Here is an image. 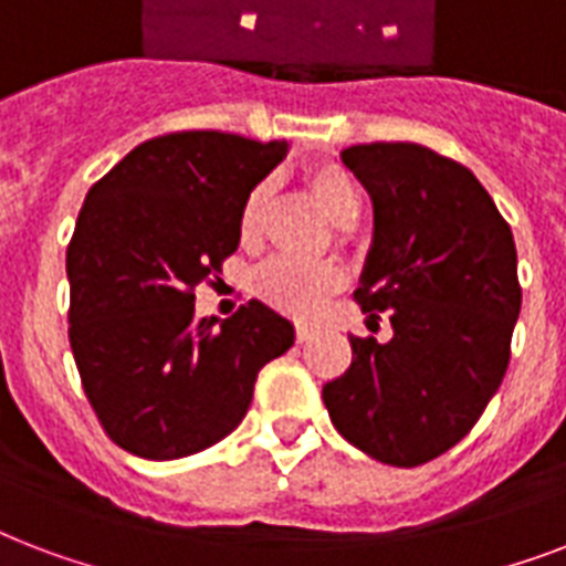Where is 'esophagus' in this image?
<instances>
[{"mask_svg": "<svg viewBox=\"0 0 566 566\" xmlns=\"http://www.w3.org/2000/svg\"><path fill=\"white\" fill-rule=\"evenodd\" d=\"M310 336H313V331H310L306 324H297V327H295V339H297V343H306Z\"/></svg>", "mask_w": 566, "mask_h": 566, "instance_id": "esophagus-1", "label": "esophagus"}]
</instances>
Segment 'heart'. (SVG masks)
Listing matches in <instances>:
<instances>
[{
    "mask_svg": "<svg viewBox=\"0 0 566 566\" xmlns=\"http://www.w3.org/2000/svg\"><path fill=\"white\" fill-rule=\"evenodd\" d=\"M304 186L315 206L327 214V221L336 227H348L360 212V191L357 182L339 161H313L304 168ZM271 182H256L244 195L242 212H239V239L242 244L253 248L260 242L262 223L269 212ZM345 286V271L336 260H322L301 265L292 260H271L265 262L256 277L253 289L256 295L271 304L280 313L310 318L324 306V301L336 295Z\"/></svg>",
    "mask_w": 566,
    "mask_h": 566,
    "instance_id": "b5f03b06",
    "label": "heart"
}]
</instances>
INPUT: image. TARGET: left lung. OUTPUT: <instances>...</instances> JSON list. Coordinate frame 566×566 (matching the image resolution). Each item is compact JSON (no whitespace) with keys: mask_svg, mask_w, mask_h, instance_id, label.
<instances>
[{"mask_svg":"<svg viewBox=\"0 0 566 566\" xmlns=\"http://www.w3.org/2000/svg\"><path fill=\"white\" fill-rule=\"evenodd\" d=\"M375 206L357 304L392 339L352 336V366L324 384L331 422L389 467H422L472 431L511 363L523 304L511 227L461 161L419 144L343 150Z\"/></svg>","mask_w":566,"mask_h":566,"instance_id":"left-lung-1","label":"left lung"}]
</instances>
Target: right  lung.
<instances>
[{
  "instance_id": "obj_1",
  "label": "right lung",
  "mask_w": 566,
  "mask_h": 566,
  "mask_svg": "<svg viewBox=\"0 0 566 566\" xmlns=\"http://www.w3.org/2000/svg\"><path fill=\"white\" fill-rule=\"evenodd\" d=\"M286 142L191 129L138 144L91 186L67 244L70 348L96 419L129 454L177 461L242 422L295 327L262 301L195 315V289L239 248L244 195Z\"/></svg>"
}]
</instances>
